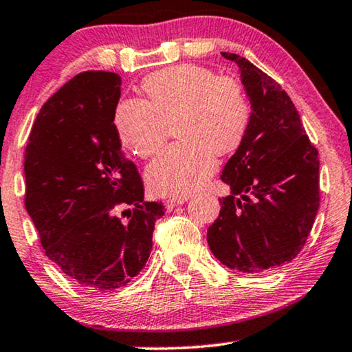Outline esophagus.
Returning <instances> with one entry per match:
<instances>
[{
	"label": "esophagus",
	"mask_w": 352,
	"mask_h": 352,
	"mask_svg": "<svg viewBox=\"0 0 352 352\" xmlns=\"http://www.w3.org/2000/svg\"><path fill=\"white\" fill-rule=\"evenodd\" d=\"M186 200H187V197H179V199H170V200L165 201V206H166L168 211H171L173 208H176L177 205L184 204Z\"/></svg>",
	"instance_id": "obj_1"
}]
</instances>
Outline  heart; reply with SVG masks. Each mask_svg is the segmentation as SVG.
<instances>
[{"label": "heart", "instance_id": "heart-1", "mask_svg": "<svg viewBox=\"0 0 352 352\" xmlns=\"http://www.w3.org/2000/svg\"><path fill=\"white\" fill-rule=\"evenodd\" d=\"M148 100L126 98L117 104L113 124L120 141L139 157L165 144L176 122V142L147 168V184L158 195L186 197L216 168L218 155L235 151L247 133L250 104L234 76L182 64L158 70L142 81Z\"/></svg>", "mask_w": 352, "mask_h": 352}]
</instances>
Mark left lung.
Returning <instances> with one entry per match:
<instances>
[{
  "label": "left lung",
  "instance_id": "obj_1",
  "mask_svg": "<svg viewBox=\"0 0 352 352\" xmlns=\"http://www.w3.org/2000/svg\"><path fill=\"white\" fill-rule=\"evenodd\" d=\"M239 65L252 104L247 133L226 163L230 194L208 228L211 253L240 272L290 263L305 247L319 210V153L280 85L252 62L221 52Z\"/></svg>",
  "mask_w": 352,
  "mask_h": 352
}]
</instances>
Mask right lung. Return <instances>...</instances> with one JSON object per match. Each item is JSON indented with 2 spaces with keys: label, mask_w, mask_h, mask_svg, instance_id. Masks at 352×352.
<instances>
[{
  "label": "right lung",
  "mask_w": 352,
  "mask_h": 352,
  "mask_svg": "<svg viewBox=\"0 0 352 352\" xmlns=\"http://www.w3.org/2000/svg\"><path fill=\"white\" fill-rule=\"evenodd\" d=\"M122 78L81 72L43 105L28 138L25 208L46 256L91 290L124 287L146 266L160 201L144 200L113 124Z\"/></svg>",
  "instance_id": "obj_1"
}]
</instances>
